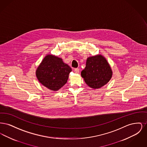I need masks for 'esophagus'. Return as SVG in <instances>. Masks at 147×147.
Returning a JSON list of instances; mask_svg holds the SVG:
<instances>
[{
    "label": "esophagus",
    "mask_w": 147,
    "mask_h": 147,
    "mask_svg": "<svg viewBox=\"0 0 147 147\" xmlns=\"http://www.w3.org/2000/svg\"><path fill=\"white\" fill-rule=\"evenodd\" d=\"M74 72L77 74H78L79 73V68H75L74 69Z\"/></svg>",
    "instance_id": "1"
}]
</instances>
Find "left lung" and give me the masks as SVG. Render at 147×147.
Returning <instances> with one entry per match:
<instances>
[{
    "instance_id": "obj_1",
    "label": "left lung",
    "mask_w": 147,
    "mask_h": 147,
    "mask_svg": "<svg viewBox=\"0 0 147 147\" xmlns=\"http://www.w3.org/2000/svg\"><path fill=\"white\" fill-rule=\"evenodd\" d=\"M81 76L89 87L99 89L110 80L112 70L105 57L96 55L87 58L85 68L81 71Z\"/></svg>"
}]
</instances>
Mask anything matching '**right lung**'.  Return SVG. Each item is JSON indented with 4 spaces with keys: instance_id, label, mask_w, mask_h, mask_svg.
I'll use <instances>...</instances> for the list:
<instances>
[{
    "instance_id": "add662e5",
    "label": "right lung",
    "mask_w": 147,
    "mask_h": 147,
    "mask_svg": "<svg viewBox=\"0 0 147 147\" xmlns=\"http://www.w3.org/2000/svg\"><path fill=\"white\" fill-rule=\"evenodd\" d=\"M71 69L61 58L47 55L36 70V76L43 86L52 91H57L68 79Z\"/></svg>"
}]
</instances>
